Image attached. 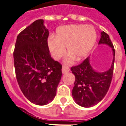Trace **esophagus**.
Returning a JSON list of instances; mask_svg holds the SVG:
<instances>
[{
  "label": "esophagus",
  "mask_w": 126,
  "mask_h": 126,
  "mask_svg": "<svg viewBox=\"0 0 126 126\" xmlns=\"http://www.w3.org/2000/svg\"><path fill=\"white\" fill-rule=\"evenodd\" d=\"M70 71V68L69 67L66 66H62V72L63 74H65V73H67Z\"/></svg>",
  "instance_id": "1"
}]
</instances>
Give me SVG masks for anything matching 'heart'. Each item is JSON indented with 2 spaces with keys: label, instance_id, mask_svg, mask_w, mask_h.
I'll use <instances>...</instances> for the list:
<instances>
[{
  "label": "heart",
  "instance_id": "heart-1",
  "mask_svg": "<svg viewBox=\"0 0 126 126\" xmlns=\"http://www.w3.org/2000/svg\"><path fill=\"white\" fill-rule=\"evenodd\" d=\"M96 37V30L90 25L62 26L57 30L56 35L48 37V47L53 58L58 60L64 55L66 47L68 54L65 62L71 63L76 58L81 60L88 55Z\"/></svg>",
  "mask_w": 126,
  "mask_h": 126
}]
</instances>
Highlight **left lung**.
<instances>
[{"instance_id":"left-lung-1","label":"left lung","mask_w":126,"mask_h":126,"mask_svg":"<svg viewBox=\"0 0 126 126\" xmlns=\"http://www.w3.org/2000/svg\"><path fill=\"white\" fill-rule=\"evenodd\" d=\"M107 45L112 48L113 60L110 68L103 72L94 70L90 64L89 56L78 66L71 68L75 76L72 96L75 102L82 107L89 108L97 105L103 100L108 92L112 79L115 50L109 35L105 32L100 33L98 45Z\"/></svg>"}]
</instances>
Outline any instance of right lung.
<instances>
[{"label": "right lung", "instance_id": "obj_1", "mask_svg": "<svg viewBox=\"0 0 126 126\" xmlns=\"http://www.w3.org/2000/svg\"><path fill=\"white\" fill-rule=\"evenodd\" d=\"M48 35L43 19H37L17 35L14 51L19 88L37 105H47L54 99L62 77V65L50 55Z\"/></svg>", "mask_w": 126, "mask_h": 126}]
</instances>
